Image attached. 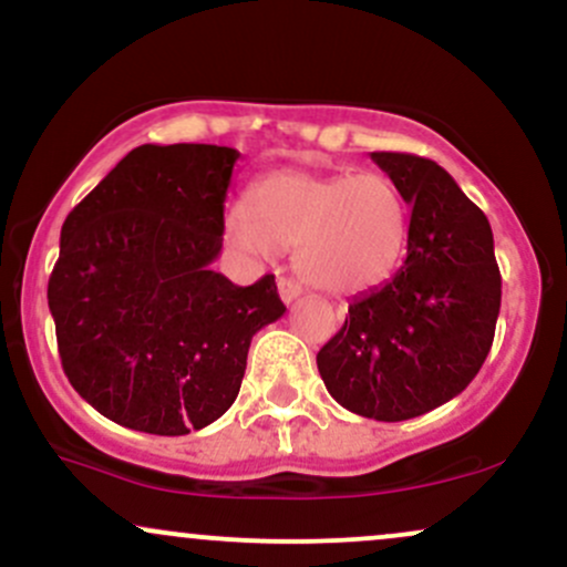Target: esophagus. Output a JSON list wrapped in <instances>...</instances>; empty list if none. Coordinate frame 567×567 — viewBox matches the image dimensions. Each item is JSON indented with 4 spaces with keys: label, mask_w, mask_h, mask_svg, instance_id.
I'll use <instances>...</instances> for the list:
<instances>
[{
    "label": "esophagus",
    "mask_w": 567,
    "mask_h": 567,
    "mask_svg": "<svg viewBox=\"0 0 567 567\" xmlns=\"http://www.w3.org/2000/svg\"><path fill=\"white\" fill-rule=\"evenodd\" d=\"M277 290H279V298H282L285 303H292L298 296H301V285L292 282V279H288V277L277 279Z\"/></svg>",
    "instance_id": "1"
}]
</instances>
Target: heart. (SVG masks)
<instances>
[{"label":"heart","instance_id":"b5f03b06","mask_svg":"<svg viewBox=\"0 0 567 567\" xmlns=\"http://www.w3.org/2000/svg\"><path fill=\"white\" fill-rule=\"evenodd\" d=\"M226 239L256 261L296 250L311 288L354 296L392 277L408 247L410 207L383 173L277 171L229 207Z\"/></svg>","mask_w":567,"mask_h":567}]
</instances>
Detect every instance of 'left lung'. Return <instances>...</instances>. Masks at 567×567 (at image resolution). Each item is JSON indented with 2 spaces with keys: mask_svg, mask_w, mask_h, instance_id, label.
Wrapping results in <instances>:
<instances>
[{
  "mask_svg": "<svg viewBox=\"0 0 567 567\" xmlns=\"http://www.w3.org/2000/svg\"><path fill=\"white\" fill-rule=\"evenodd\" d=\"M370 159L410 205L408 256L389 282L349 303L317 368L338 405L408 421L480 373L496 333L501 275L485 213L437 162L400 152Z\"/></svg>",
  "mask_w": 567,
  "mask_h": 567,
  "instance_id": "1",
  "label": "left lung"
}]
</instances>
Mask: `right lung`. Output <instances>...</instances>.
Returning a JSON list of instances; mask_svg holds the SVG:
<instances>
[{
    "mask_svg": "<svg viewBox=\"0 0 567 567\" xmlns=\"http://www.w3.org/2000/svg\"><path fill=\"white\" fill-rule=\"evenodd\" d=\"M239 152L133 148L63 220L48 303L71 386L135 432L178 437L237 400L247 349L285 315L275 277L210 269Z\"/></svg>",
    "mask_w": 567,
    "mask_h": 567,
    "instance_id": "right-lung-1",
    "label": "right lung"
}]
</instances>
